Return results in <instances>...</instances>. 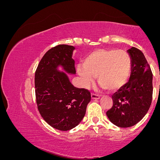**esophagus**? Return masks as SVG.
<instances>
[{"mask_svg": "<svg viewBox=\"0 0 160 160\" xmlns=\"http://www.w3.org/2000/svg\"><path fill=\"white\" fill-rule=\"evenodd\" d=\"M91 98L93 99H98L100 98V96L98 94H96V93H91Z\"/></svg>", "mask_w": 160, "mask_h": 160, "instance_id": "1", "label": "esophagus"}]
</instances>
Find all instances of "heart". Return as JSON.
<instances>
[{"label":"heart","instance_id":"heart-1","mask_svg":"<svg viewBox=\"0 0 160 160\" xmlns=\"http://www.w3.org/2000/svg\"><path fill=\"white\" fill-rule=\"evenodd\" d=\"M132 61L125 50L101 48L90 53L83 60L78 72L85 87L93 82V75L101 86L114 91L122 88L129 81L132 74Z\"/></svg>","mask_w":160,"mask_h":160}]
</instances>
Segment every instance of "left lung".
<instances>
[{
    "mask_svg": "<svg viewBox=\"0 0 160 160\" xmlns=\"http://www.w3.org/2000/svg\"><path fill=\"white\" fill-rule=\"evenodd\" d=\"M132 57V74L128 82L112 96L113 105L107 112L109 120L118 127H131L142 120L152 101V72L139 49L128 51Z\"/></svg>",
    "mask_w": 160,
    "mask_h": 160,
    "instance_id": "8db88e82",
    "label": "left lung"
}]
</instances>
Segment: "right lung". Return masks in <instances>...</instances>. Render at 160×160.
Wrapping results in <instances>:
<instances>
[{
  "label": "right lung",
  "mask_w": 160,
  "mask_h": 160,
  "mask_svg": "<svg viewBox=\"0 0 160 160\" xmlns=\"http://www.w3.org/2000/svg\"><path fill=\"white\" fill-rule=\"evenodd\" d=\"M75 47L58 45L45 53L35 74L38 109L49 125L59 130H69L84 118L91 92L72 84L67 74L57 70L61 65L67 72L75 74L72 58Z\"/></svg>",
  "instance_id": "1"
}]
</instances>
